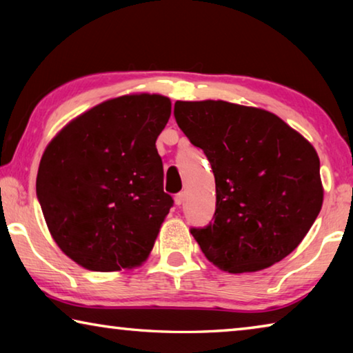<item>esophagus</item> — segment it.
I'll return each mask as SVG.
<instances>
[{
  "label": "esophagus",
  "mask_w": 353,
  "mask_h": 353,
  "mask_svg": "<svg viewBox=\"0 0 353 353\" xmlns=\"http://www.w3.org/2000/svg\"><path fill=\"white\" fill-rule=\"evenodd\" d=\"M183 201H185V193L182 191V193H177L176 196H174V202H176V205H182L183 204Z\"/></svg>",
  "instance_id": "1"
}]
</instances>
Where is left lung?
<instances>
[{"label":"left lung","instance_id":"obj_1","mask_svg":"<svg viewBox=\"0 0 353 353\" xmlns=\"http://www.w3.org/2000/svg\"><path fill=\"white\" fill-rule=\"evenodd\" d=\"M174 117L214 174V221L191 229L208 261L243 274L290 255L324 201L312 143L271 112L221 99L176 101Z\"/></svg>","mask_w":353,"mask_h":353}]
</instances>
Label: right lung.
<instances>
[{
    "mask_svg": "<svg viewBox=\"0 0 353 353\" xmlns=\"http://www.w3.org/2000/svg\"><path fill=\"white\" fill-rule=\"evenodd\" d=\"M171 117L162 94H124L59 130L41 155L37 198L52 240L88 271L141 266L172 207L155 140Z\"/></svg>",
    "mask_w": 353,
    "mask_h": 353,
    "instance_id": "1",
    "label": "right lung"
}]
</instances>
